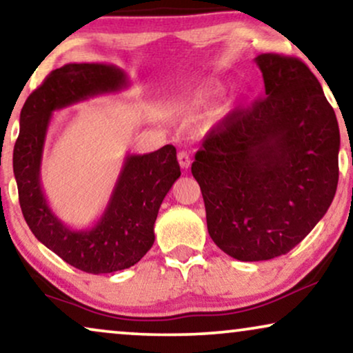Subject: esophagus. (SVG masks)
I'll use <instances>...</instances> for the list:
<instances>
[{
	"label": "esophagus",
	"instance_id": "34e87169",
	"mask_svg": "<svg viewBox=\"0 0 353 353\" xmlns=\"http://www.w3.org/2000/svg\"><path fill=\"white\" fill-rule=\"evenodd\" d=\"M177 161H179L182 169H189L190 164H192V159H190L189 153H187V152H179V153H177Z\"/></svg>",
	"mask_w": 353,
	"mask_h": 353
}]
</instances>
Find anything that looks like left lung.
<instances>
[{
  "mask_svg": "<svg viewBox=\"0 0 353 353\" xmlns=\"http://www.w3.org/2000/svg\"><path fill=\"white\" fill-rule=\"evenodd\" d=\"M255 63L265 98L225 116L192 164L210 237L241 261L292 250L326 214L339 181V125L318 79L290 56Z\"/></svg>",
  "mask_w": 353,
  "mask_h": 353,
  "instance_id": "1",
  "label": "left lung"
}]
</instances>
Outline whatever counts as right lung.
I'll use <instances>...</instances> for the list:
<instances>
[{"mask_svg": "<svg viewBox=\"0 0 353 353\" xmlns=\"http://www.w3.org/2000/svg\"><path fill=\"white\" fill-rule=\"evenodd\" d=\"M125 87L128 74L112 64L69 63L54 69L23 103L14 145L19 203L30 231L70 266L92 274L134 266L152 248L159 206L181 176L176 148L129 153L105 211L88 229H72L50 208L41 189V158L54 111Z\"/></svg>", "mask_w": 353, "mask_h": 353, "instance_id": "add662e5", "label": "right lung"}]
</instances>
